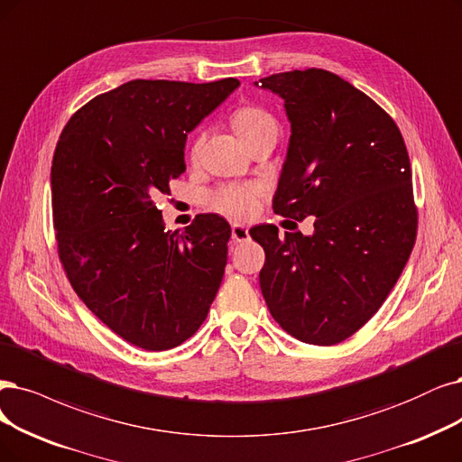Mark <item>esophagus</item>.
<instances>
[{
    "label": "esophagus",
    "mask_w": 462,
    "mask_h": 462,
    "mask_svg": "<svg viewBox=\"0 0 462 462\" xmlns=\"http://www.w3.org/2000/svg\"><path fill=\"white\" fill-rule=\"evenodd\" d=\"M232 240L237 242V244L247 242V240H249V230H247V226L237 225V222H234V225H232Z\"/></svg>",
    "instance_id": "34e87169"
}]
</instances>
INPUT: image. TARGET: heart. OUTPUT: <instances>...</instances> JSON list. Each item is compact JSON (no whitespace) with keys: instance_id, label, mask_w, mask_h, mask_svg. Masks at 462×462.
Masks as SVG:
<instances>
[{"instance_id":"1","label":"heart","mask_w":462,"mask_h":462,"mask_svg":"<svg viewBox=\"0 0 462 462\" xmlns=\"http://www.w3.org/2000/svg\"><path fill=\"white\" fill-rule=\"evenodd\" d=\"M232 127L237 133V136L249 146L253 141L261 139L266 134H278V122L276 117L272 116L268 110L259 106H244L232 114ZM199 148V139L192 143L190 156L194 158ZM259 188L257 186H237L228 184L222 186L209 196V203L215 209L237 217L245 218L254 211V205H257Z\"/></svg>"}]
</instances>
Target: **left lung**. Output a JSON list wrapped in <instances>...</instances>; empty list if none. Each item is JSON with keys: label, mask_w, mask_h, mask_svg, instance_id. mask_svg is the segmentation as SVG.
Masks as SVG:
<instances>
[{"label": "left lung", "mask_w": 462, "mask_h": 462, "mask_svg": "<svg viewBox=\"0 0 462 462\" xmlns=\"http://www.w3.org/2000/svg\"><path fill=\"white\" fill-rule=\"evenodd\" d=\"M283 98L291 136L274 213L314 234L249 230L266 253L268 310L302 343H343L396 285L417 237L411 165L398 125L354 85L319 68L254 81Z\"/></svg>", "instance_id": "1"}]
</instances>
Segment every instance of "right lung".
I'll use <instances>...</instances> for the list:
<instances>
[{"label":"right lung","mask_w":462,"mask_h":462,"mask_svg":"<svg viewBox=\"0 0 462 462\" xmlns=\"http://www.w3.org/2000/svg\"><path fill=\"white\" fill-rule=\"evenodd\" d=\"M133 79L66 124L51 167L59 257L85 306L127 343L169 350L208 318L228 259L230 225L198 215L165 230L156 198L186 171V136L237 89Z\"/></svg>","instance_id":"right-lung-1"}]
</instances>
